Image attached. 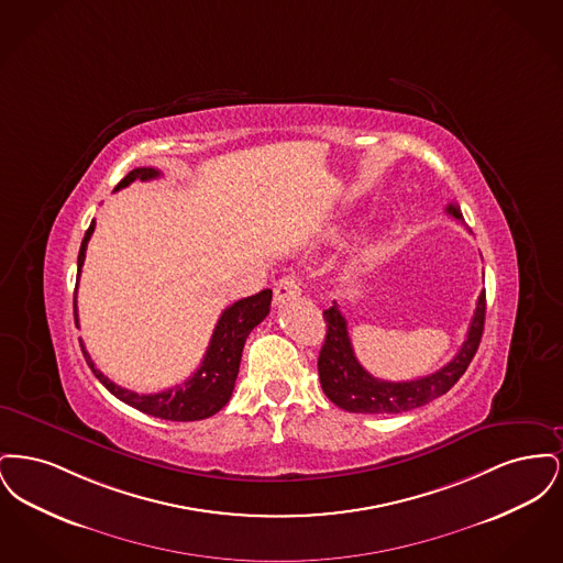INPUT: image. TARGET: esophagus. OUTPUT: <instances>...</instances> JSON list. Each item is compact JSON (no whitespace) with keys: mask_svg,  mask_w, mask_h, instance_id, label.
<instances>
[{"mask_svg":"<svg viewBox=\"0 0 563 563\" xmlns=\"http://www.w3.org/2000/svg\"><path fill=\"white\" fill-rule=\"evenodd\" d=\"M301 294V283L297 276H283L276 285H274V301L283 303L287 299H294L297 295Z\"/></svg>","mask_w":563,"mask_h":563,"instance_id":"1","label":"esophagus"}]
</instances>
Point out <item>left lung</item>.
<instances>
[{"label": "left lung", "instance_id": "obj_1", "mask_svg": "<svg viewBox=\"0 0 563 563\" xmlns=\"http://www.w3.org/2000/svg\"><path fill=\"white\" fill-rule=\"evenodd\" d=\"M445 211L462 221L457 205H448ZM322 317L327 322V335L319 354V377L329 401L352 413H401L445 395L468 369L482 342L485 289L477 299L466 340L454 358L439 372L409 382L377 379L358 363L349 338V322L342 317L338 301H333Z\"/></svg>", "mask_w": 563, "mask_h": 563}]
</instances>
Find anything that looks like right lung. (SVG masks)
I'll use <instances>...</instances> for the list:
<instances>
[{
	"instance_id": "right-lung-1",
	"label": "right lung",
	"mask_w": 563,
	"mask_h": 563,
	"mask_svg": "<svg viewBox=\"0 0 563 563\" xmlns=\"http://www.w3.org/2000/svg\"><path fill=\"white\" fill-rule=\"evenodd\" d=\"M158 177H161V170H156V168H145V166L134 168L118 184L115 189L126 188L136 179L150 181V179H158ZM92 232H95V221H90V228L86 230L84 241H81L80 253H78V280H80L81 266H84V257H86V246H88ZM76 291H78V287H76ZM269 303H272V291L264 289L260 294L244 297V299L234 301L232 306H228L214 324L211 344L207 349L200 367L196 369V374L188 377L184 384H177V386L156 393V395H139V393L113 384L109 377L95 367L90 354L86 352L84 342L80 340L81 352H84V358H86L88 367L92 369V374L97 375V379L120 401L131 405L147 416L162 418V420H173V422L205 420V418L214 416L225 402L230 401L234 384H236L239 367H241L244 342H246L249 333L268 317ZM74 317H76V327H78L76 299H74Z\"/></svg>"
}]
</instances>
